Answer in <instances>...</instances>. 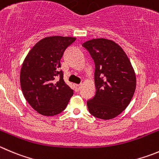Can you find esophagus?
I'll return each instance as SVG.
<instances>
[{"instance_id": "1", "label": "esophagus", "mask_w": 159, "mask_h": 159, "mask_svg": "<svg viewBox=\"0 0 159 159\" xmlns=\"http://www.w3.org/2000/svg\"><path fill=\"white\" fill-rule=\"evenodd\" d=\"M81 84H75V92H78L80 90V89H81Z\"/></svg>"}]
</instances>
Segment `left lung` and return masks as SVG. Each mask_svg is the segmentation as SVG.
Listing matches in <instances>:
<instances>
[{
	"mask_svg": "<svg viewBox=\"0 0 159 159\" xmlns=\"http://www.w3.org/2000/svg\"><path fill=\"white\" fill-rule=\"evenodd\" d=\"M95 62L96 95L87 101L89 113L100 119L115 118L128 107L136 86L132 63L119 44L107 38L82 44Z\"/></svg>",
	"mask_w": 159,
	"mask_h": 159,
	"instance_id": "8db88e82",
	"label": "left lung"
}]
</instances>
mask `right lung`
<instances>
[{
	"label": "right lung",
	"mask_w": 159,
	"mask_h": 159,
	"mask_svg": "<svg viewBox=\"0 0 159 159\" xmlns=\"http://www.w3.org/2000/svg\"><path fill=\"white\" fill-rule=\"evenodd\" d=\"M74 37L50 36L30 50L20 70V85L26 101L38 113L54 116L67 106L73 90L63 80L60 60Z\"/></svg>",
	"instance_id": "1"
}]
</instances>
